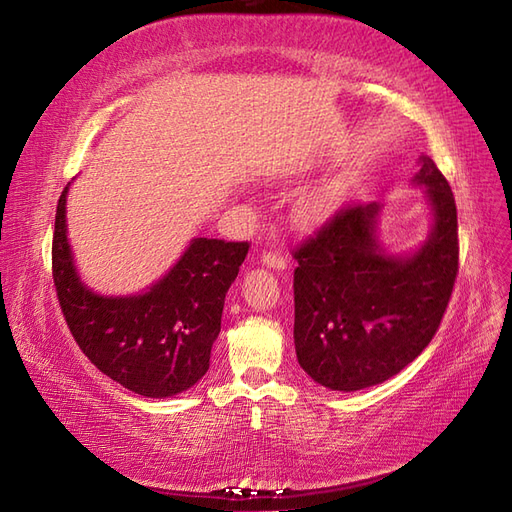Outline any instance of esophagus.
I'll use <instances>...</instances> for the list:
<instances>
[{
	"label": "esophagus",
	"instance_id": "34e87169",
	"mask_svg": "<svg viewBox=\"0 0 512 512\" xmlns=\"http://www.w3.org/2000/svg\"><path fill=\"white\" fill-rule=\"evenodd\" d=\"M260 262L265 267H271V269H275V271H284L286 267H288V260L282 256V254H277V252H262V256H260Z\"/></svg>",
	"mask_w": 512,
	"mask_h": 512
}]
</instances>
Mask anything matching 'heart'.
Here are the masks:
<instances>
[{
	"instance_id": "obj_1",
	"label": "heart",
	"mask_w": 512,
	"mask_h": 512,
	"mask_svg": "<svg viewBox=\"0 0 512 512\" xmlns=\"http://www.w3.org/2000/svg\"><path fill=\"white\" fill-rule=\"evenodd\" d=\"M346 188L348 183L346 179H335L327 185H322L320 190L309 194L303 205H301V211H303V218L309 220V222H318L322 218H327V215L342 203V198L346 194Z\"/></svg>"
}]
</instances>
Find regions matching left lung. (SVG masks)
<instances>
[{
	"mask_svg": "<svg viewBox=\"0 0 512 512\" xmlns=\"http://www.w3.org/2000/svg\"><path fill=\"white\" fill-rule=\"evenodd\" d=\"M427 185L436 224L408 258L384 254L378 205H344L292 250L294 348L299 365L333 391H361L399 374L436 335L459 273L457 207L431 158Z\"/></svg>",
	"mask_w": 512,
	"mask_h": 512,
	"instance_id": "8db88e82",
	"label": "left lung"
}]
</instances>
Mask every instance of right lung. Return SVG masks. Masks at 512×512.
Returning a JSON list of instances; mask_svg holds the SVG:
<instances>
[{
	"mask_svg": "<svg viewBox=\"0 0 512 512\" xmlns=\"http://www.w3.org/2000/svg\"><path fill=\"white\" fill-rule=\"evenodd\" d=\"M66 194L53 232V282L61 314L83 354L102 374L143 397L188 391L207 374L230 284L247 241L194 239L149 292L100 297L81 284L66 237Z\"/></svg>",
	"mask_w": 512,
	"mask_h": 512,
	"instance_id": "right-lung-1",
	"label": "right lung"
}]
</instances>
